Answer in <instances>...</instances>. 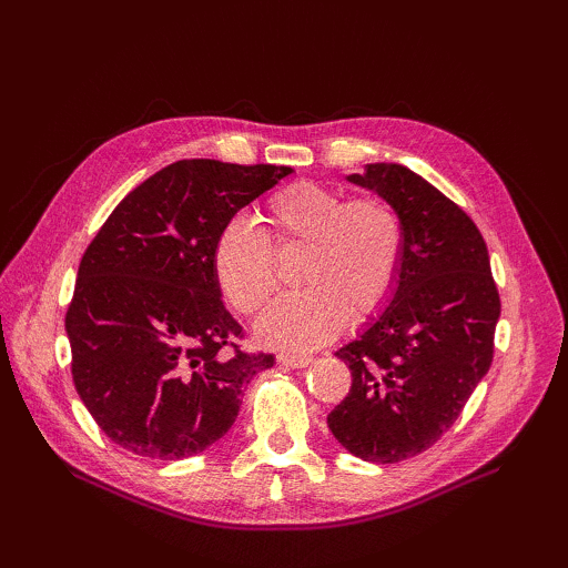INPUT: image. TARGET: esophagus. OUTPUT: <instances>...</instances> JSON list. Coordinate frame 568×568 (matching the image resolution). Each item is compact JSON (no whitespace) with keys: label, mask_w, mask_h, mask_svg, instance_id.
I'll return each mask as SVG.
<instances>
[{"label":"esophagus","mask_w":568,"mask_h":568,"mask_svg":"<svg viewBox=\"0 0 568 568\" xmlns=\"http://www.w3.org/2000/svg\"><path fill=\"white\" fill-rule=\"evenodd\" d=\"M313 355H307V353H282L280 355V363L282 365H286V367H294V369H298V367H307L313 363Z\"/></svg>","instance_id":"1"}]
</instances>
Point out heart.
Returning a JSON list of instances; mask_svg holds the SVG:
<instances>
[{
  "mask_svg": "<svg viewBox=\"0 0 568 568\" xmlns=\"http://www.w3.org/2000/svg\"><path fill=\"white\" fill-rule=\"evenodd\" d=\"M253 222L236 217L213 248L220 294L244 317L261 315L280 291L272 251L303 248L296 296L282 301L257 324L274 346L313 348L341 332L346 315L365 320L398 286L405 261V220L379 194L346 196L338 189L296 182L274 192Z\"/></svg>",
  "mask_w": 568,
  "mask_h": 568,
  "instance_id": "1",
  "label": "heart"
}]
</instances>
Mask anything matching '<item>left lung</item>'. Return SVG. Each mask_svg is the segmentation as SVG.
<instances>
[{
  "label": "left lung",
  "mask_w": 568,
  "mask_h": 568,
  "mask_svg": "<svg viewBox=\"0 0 568 568\" xmlns=\"http://www.w3.org/2000/svg\"><path fill=\"white\" fill-rule=\"evenodd\" d=\"M348 180L398 209L407 246L393 301L336 351L353 384L326 424L355 457L395 464L440 440L490 369L500 294L474 220L434 184L398 163Z\"/></svg>",
  "instance_id": "8db88e82"
}]
</instances>
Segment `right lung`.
<instances>
[{
  "mask_svg": "<svg viewBox=\"0 0 568 568\" xmlns=\"http://www.w3.org/2000/svg\"><path fill=\"white\" fill-rule=\"evenodd\" d=\"M294 170L170 163L115 205L84 251L65 313L73 384L120 448L184 459L230 432L272 353H246L220 298L213 248L253 199Z\"/></svg>",
  "mask_w": 568,
  "mask_h": 568,
  "instance_id": "1",
  "label": "right lung"
}]
</instances>
